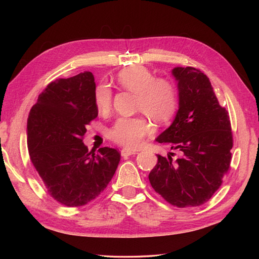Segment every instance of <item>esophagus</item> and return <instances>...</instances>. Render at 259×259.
Returning <instances> with one entry per match:
<instances>
[{"mask_svg":"<svg viewBox=\"0 0 259 259\" xmlns=\"http://www.w3.org/2000/svg\"><path fill=\"white\" fill-rule=\"evenodd\" d=\"M136 153H137L136 150H131V149H126V148H124V149H122V150H121V154L123 156L133 155V154H136Z\"/></svg>","mask_w":259,"mask_h":259,"instance_id":"obj_1","label":"esophagus"}]
</instances>
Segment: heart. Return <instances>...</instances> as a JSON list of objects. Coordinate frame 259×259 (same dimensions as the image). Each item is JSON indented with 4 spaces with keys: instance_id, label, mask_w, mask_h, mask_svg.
I'll return each mask as SVG.
<instances>
[{
    "instance_id": "obj_1",
    "label": "heart",
    "mask_w": 259,
    "mask_h": 259,
    "mask_svg": "<svg viewBox=\"0 0 259 259\" xmlns=\"http://www.w3.org/2000/svg\"><path fill=\"white\" fill-rule=\"evenodd\" d=\"M117 82L124 90L137 95L136 109L155 122H166L176 112L178 98L174 83L158 77L143 66L123 69ZM95 103L100 112H108L112 105V92L106 84L97 86ZM151 133V125L143 116L119 117L109 130V137L114 143L126 148H137Z\"/></svg>"
}]
</instances>
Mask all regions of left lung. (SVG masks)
Returning a JSON list of instances; mask_svg holds the SVG:
<instances>
[{
  "label": "left lung",
  "mask_w": 259,
  "mask_h": 259,
  "mask_svg": "<svg viewBox=\"0 0 259 259\" xmlns=\"http://www.w3.org/2000/svg\"><path fill=\"white\" fill-rule=\"evenodd\" d=\"M173 75L178 82L179 109L174 122L156 142L169 145L179 156L156 154L158 163L149 174V182L171 205L200 206L219 189L230 168V117L200 69L177 67Z\"/></svg>",
  "instance_id": "1"
}]
</instances>
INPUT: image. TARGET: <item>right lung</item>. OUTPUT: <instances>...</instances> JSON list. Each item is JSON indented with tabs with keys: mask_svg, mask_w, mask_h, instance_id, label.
Here are the masks:
<instances>
[{
	"mask_svg": "<svg viewBox=\"0 0 259 259\" xmlns=\"http://www.w3.org/2000/svg\"><path fill=\"white\" fill-rule=\"evenodd\" d=\"M94 75L84 71L51 82L31 108L27 124L30 160L52 198L80 207L96 199L112 179L121 153L104 147L89 152L86 125L98 115Z\"/></svg>",
	"mask_w": 259,
	"mask_h": 259,
	"instance_id": "obj_1",
	"label": "right lung"
}]
</instances>
